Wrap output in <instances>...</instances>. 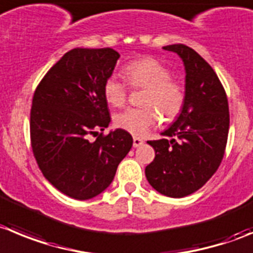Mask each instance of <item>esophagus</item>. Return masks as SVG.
I'll list each match as a JSON object with an SVG mask.
<instances>
[{
  "label": "esophagus",
  "mask_w": 253,
  "mask_h": 253,
  "mask_svg": "<svg viewBox=\"0 0 253 253\" xmlns=\"http://www.w3.org/2000/svg\"><path fill=\"white\" fill-rule=\"evenodd\" d=\"M144 144V140L140 138H136V136H134L133 138V146L134 148H138V146H141Z\"/></svg>",
  "instance_id": "esophagus-1"
}]
</instances>
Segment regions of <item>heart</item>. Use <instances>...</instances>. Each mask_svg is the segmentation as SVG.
Returning a JSON list of instances; mask_svg holds the SVG:
<instances>
[{"instance_id":"obj_1","label":"heart","mask_w":253,"mask_h":253,"mask_svg":"<svg viewBox=\"0 0 253 253\" xmlns=\"http://www.w3.org/2000/svg\"><path fill=\"white\" fill-rule=\"evenodd\" d=\"M123 77L134 88H144L143 108H128L114 115L117 128L141 136L163 120L171 122L181 113L185 103L182 85L171 79V72L165 64L151 57L135 59L123 68ZM103 94L112 107H120L126 99V86L112 76L103 84Z\"/></svg>"}]
</instances>
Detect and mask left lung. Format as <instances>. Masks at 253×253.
Returning a JSON list of instances; mask_svg holds the SVG:
<instances>
[{
    "label": "left lung",
    "instance_id": "8db88e82",
    "mask_svg": "<svg viewBox=\"0 0 253 253\" xmlns=\"http://www.w3.org/2000/svg\"><path fill=\"white\" fill-rule=\"evenodd\" d=\"M185 67L181 113L159 140H149L155 159L145 168L149 184L169 197H184L203 187L220 167L227 143L230 114L225 89L215 71L187 45H165Z\"/></svg>",
    "mask_w": 253,
    "mask_h": 253
}]
</instances>
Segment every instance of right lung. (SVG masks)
<instances>
[{
	"mask_svg": "<svg viewBox=\"0 0 253 253\" xmlns=\"http://www.w3.org/2000/svg\"><path fill=\"white\" fill-rule=\"evenodd\" d=\"M119 57L112 48H73L47 72L33 95L31 143L38 167L53 186L76 200L104 191L133 145L122 129L89 140L110 123L103 84Z\"/></svg>",
	"mask_w": 253,
	"mask_h": 253,
	"instance_id": "right-lung-1",
	"label": "right lung"
}]
</instances>
